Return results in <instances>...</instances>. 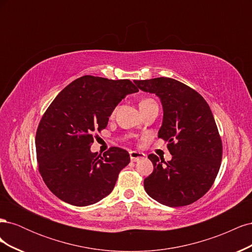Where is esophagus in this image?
I'll return each mask as SVG.
<instances>
[{
    "label": "esophagus",
    "mask_w": 252,
    "mask_h": 252,
    "mask_svg": "<svg viewBox=\"0 0 252 252\" xmlns=\"http://www.w3.org/2000/svg\"><path fill=\"white\" fill-rule=\"evenodd\" d=\"M145 158V155L143 152H139V151H130V158L132 162H136L139 159H142Z\"/></svg>",
    "instance_id": "1"
}]
</instances>
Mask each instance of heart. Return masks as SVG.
<instances>
[{
	"label": "heart",
	"mask_w": 252,
	"mask_h": 252,
	"mask_svg": "<svg viewBox=\"0 0 252 252\" xmlns=\"http://www.w3.org/2000/svg\"><path fill=\"white\" fill-rule=\"evenodd\" d=\"M151 104H156L154 101L151 100V98H144V100H142L140 102V108H143V107H146V106H149Z\"/></svg>",
	"instance_id": "b5f03b06"
}]
</instances>
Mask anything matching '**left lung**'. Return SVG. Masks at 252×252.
Masks as SVG:
<instances>
[{"instance_id": "8db88e82", "label": "left lung", "mask_w": 252, "mask_h": 252, "mask_svg": "<svg viewBox=\"0 0 252 252\" xmlns=\"http://www.w3.org/2000/svg\"><path fill=\"white\" fill-rule=\"evenodd\" d=\"M145 93L155 94L163 106L158 138L168 142L172 158H148L154 171L144 180L149 196L169 207L192 204L208 191L222 161V140L204 97L170 78L134 81Z\"/></svg>"}]
</instances>
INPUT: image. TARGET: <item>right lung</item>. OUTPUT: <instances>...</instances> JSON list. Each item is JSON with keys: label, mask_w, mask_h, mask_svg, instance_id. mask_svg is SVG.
Segmentation results:
<instances>
[{"label": "right lung", "mask_w": 252, "mask_h": 252, "mask_svg": "<svg viewBox=\"0 0 252 252\" xmlns=\"http://www.w3.org/2000/svg\"><path fill=\"white\" fill-rule=\"evenodd\" d=\"M139 89L129 80L84 75L52 101L35 136L39 171L50 191L74 206H88L107 196L129 154L111 147L103 156L91 152L94 131L106 128L117 105Z\"/></svg>", "instance_id": "obj_1"}]
</instances>
